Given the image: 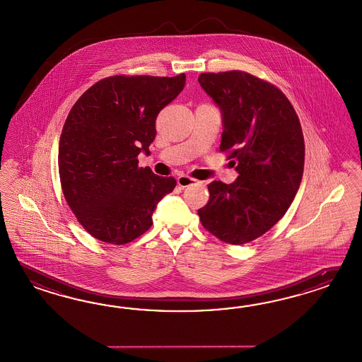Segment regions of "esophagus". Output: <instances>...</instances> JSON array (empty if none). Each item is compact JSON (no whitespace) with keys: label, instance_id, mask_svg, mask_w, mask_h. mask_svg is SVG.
Listing matches in <instances>:
<instances>
[{"label":"esophagus","instance_id":"1","mask_svg":"<svg viewBox=\"0 0 362 362\" xmlns=\"http://www.w3.org/2000/svg\"><path fill=\"white\" fill-rule=\"evenodd\" d=\"M193 184H197V180H194V178H190L187 176L177 177V185L181 186V187H187V186L193 185Z\"/></svg>","mask_w":362,"mask_h":362}]
</instances>
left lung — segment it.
Returning a JSON list of instances; mask_svg holds the SVG:
<instances>
[{"instance_id":"8db88e82","label":"left lung","mask_w":362,"mask_h":362,"mask_svg":"<svg viewBox=\"0 0 362 362\" xmlns=\"http://www.w3.org/2000/svg\"><path fill=\"white\" fill-rule=\"evenodd\" d=\"M198 83L222 112L221 151L236 165L230 184L213 181L198 210L218 239L240 245L269 231L288 211L305 167L297 112L274 85L247 72L202 74Z\"/></svg>"}]
</instances>
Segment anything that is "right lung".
<instances>
[{"label":"right lung","mask_w":362,"mask_h":362,"mask_svg":"<svg viewBox=\"0 0 362 362\" xmlns=\"http://www.w3.org/2000/svg\"><path fill=\"white\" fill-rule=\"evenodd\" d=\"M175 77L112 76L74 103L59 140V175L66 204L98 240L122 245L152 226L158 202L176 180L139 168L156 118L185 86Z\"/></svg>","instance_id":"1"}]
</instances>
